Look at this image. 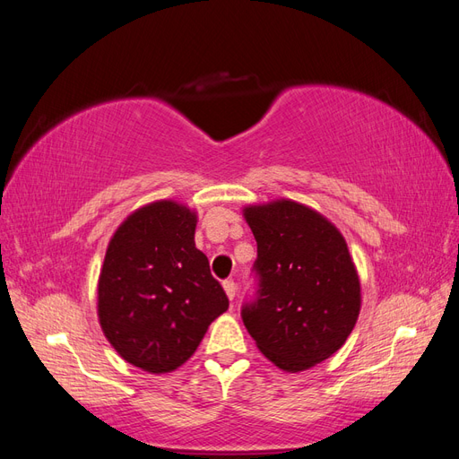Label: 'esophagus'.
Segmentation results:
<instances>
[{
  "mask_svg": "<svg viewBox=\"0 0 459 459\" xmlns=\"http://www.w3.org/2000/svg\"><path fill=\"white\" fill-rule=\"evenodd\" d=\"M224 290H226L228 299L233 300V299H235V293H238V283H235L233 280H226V281H224Z\"/></svg>",
  "mask_w": 459,
  "mask_h": 459,
  "instance_id": "esophagus-1",
  "label": "esophagus"
}]
</instances>
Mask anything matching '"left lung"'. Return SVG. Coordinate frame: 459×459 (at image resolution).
Wrapping results in <instances>:
<instances>
[{"mask_svg":"<svg viewBox=\"0 0 459 459\" xmlns=\"http://www.w3.org/2000/svg\"><path fill=\"white\" fill-rule=\"evenodd\" d=\"M256 239V295L243 324L283 371L310 369L335 354L359 314V280L349 247L327 218L295 201L247 206Z\"/></svg>","mask_w":459,"mask_h":459,"instance_id":"1","label":"left lung"}]
</instances>
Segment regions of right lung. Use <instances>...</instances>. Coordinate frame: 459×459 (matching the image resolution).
<instances>
[{
	"label": "right lung",
	"mask_w": 459,
	"mask_h": 459,
	"mask_svg": "<svg viewBox=\"0 0 459 459\" xmlns=\"http://www.w3.org/2000/svg\"><path fill=\"white\" fill-rule=\"evenodd\" d=\"M197 214L176 201L137 208L107 247L97 316L128 364L169 373L186 364L230 300L195 247Z\"/></svg>",
	"instance_id": "right-lung-1"
}]
</instances>
